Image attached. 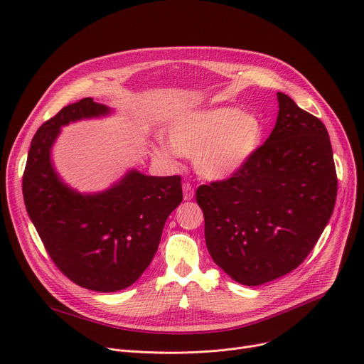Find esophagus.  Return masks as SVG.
Listing matches in <instances>:
<instances>
[{
    "label": "esophagus",
    "mask_w": 364,
    "mask_h": 364,
    "mask_svg": "<svg viewBox=\"0 0 364 364\" xmlns=\"http://www.w3.org/2000/svg\"><path fill=\"white\" fill-rule=\"evenodd\" d=\"M183 196H184V200H192L195 196V190L188 183L183 184Z\"/></svg>",
    "instance_id": "34e87169"
}]
</instances>
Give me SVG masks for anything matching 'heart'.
Returning <instances> with one entry per match:
<instances>
[{"instance_id": "obj_1", "label": "heart", "mask_w": 364, "mask_h": 364, "mask_svg": "<svg viewBox=\"0 0 364 364\" xmlns=\"http://www.w3.org/2000/svg\"><path fill=\"white\" fill-rule=\"evenodd\" d=\"M168 143L156 155L172 161L176 151L192 156L198 174L211 181L233 177L250 162L264 139V124L254 113L233 106L190 110L168 125Z\"/></svg>"}]
</instances>
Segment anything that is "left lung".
<instances>
[{
    "label": "left lung",
    "mask_w": 364,
    "mask_h": 364,
    "mask_svg": "<svg viewBox=\"0 0 364 364\" xmlns=\"http://www.w3.org/2000/svg\"><path fill=\"white\" fill-rule=\"evenodd\" d=\"M270 137L233 177L203 184L196 202L214 262L240 284L291 273L329 223L338 178L323 122L277 92Z\"/></svg>",
    "instance_id": "left-lung-1"
}]
</instances>
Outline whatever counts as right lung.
I'll return each instance as SVG.
<instances>
[{"instance_id":"right-lung-1","label":"right lung","mask_w":364,"mask_h":364,"mask_svg":"<svg viewBox=\"0 0 364 364\" xmlns=\"http://www.w3.org/2000/svg\"><path fill=\"white\" fill-rule=\"evenodd\" d=\"M110 107L87 97L63 107L32 139L23 174L26 211L54 264L90 291L128 288L150 265L166 218L183 200L180 176L137 169L99 193H80L57 174L51 147L60 128L106 117Z\"/></svg>"}]
</instances>
